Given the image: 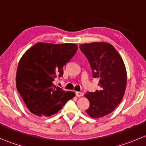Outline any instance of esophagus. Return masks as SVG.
Returning <instances> with one entry per match:
<instances>
[{
	"instance_id": "obj_1",
	"label": "esophagus",
	"mask_w": 146,
	"mask_h": 146,
	"mask_svg": "<svg viewBox=\"0 0 146 146\" xmlns=\"http://www.w3.org/2000/svg\"><path fill=\"white\" fill-rule=\"evenodd\" d=\"M76 96L77 97H82L84 95V93L83 92H76Z\"/></svg>"
}]
</instances>
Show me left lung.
Masks as SVG:
<instances>
[{"mask_svg":"<svg viewBox=\"0 0 146 146\" xmlns=\"http://www.w3.org/2000/svg\"><path fill=\"white\" fill-rule=\"evenodd\" d=\"M80 48L89 61L93 78H99L100 87V90L85 94L90 102L85 111L92 118H100L112 112L121 101L126 86V68L121 56L110 44H84Z\"/></svg>","mask_w":146,"mask_h":146,"instance_id":"left-lung-1","label":"left lung"}]
</instances>
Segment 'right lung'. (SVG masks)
Returning a JSON list of instances; mask_svg holds the SVG:
<instances>
[{"label":"right lung","mask_w":146,"mask_h":146,"mask_svg":"<svg viewBox=\"0 0 146 146\" xmlns=\"http://www.w3.org/2000/svg\"><path fill=\"white\" fill-rule=\"evenodd\" d=\"M77 50L78 46L74 44L38 42L22 56L17 66L16 87L32 114L51 116L74 98V92L55 86L53 81L62 77L63 66Z\"/></svg>","instance_id":"add662e5"}]
</instances>
